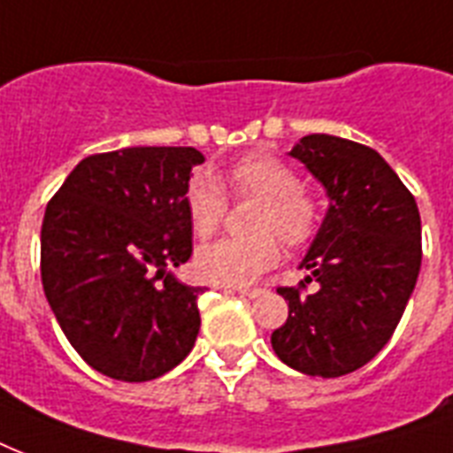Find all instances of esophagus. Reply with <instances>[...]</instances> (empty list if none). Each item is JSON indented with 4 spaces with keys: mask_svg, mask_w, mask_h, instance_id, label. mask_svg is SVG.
<instances>
[{
    "mask_svg": "<svg viewBox=\"0 0 453 453\" xmlns=\"http://www.w3.org/2000/svg\"><path fill=\"white\" fill-rule=\"evenodd\" d=\"M233 291H237V294H242V296H249V298H256L263 294L261 287H233Z\"/></svg>",
    "mask_w": 453,
    "mask_h": 453,
    "instance_id": "obj_1",
    "label": "esophagus"
}]
</instances>
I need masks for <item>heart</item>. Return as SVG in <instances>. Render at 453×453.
Masks as SVG:
<instances>
[{
	"mask_svg": "<svg viewBox=\"0 0 453 453\" xmlns=\"http://www.w3.org/2000/svg\"><path fill=\"white\" fill-rule=\"evenodd\" d=\"M223 183L237 199H258L249 237H227L202 247L195 268L206 282L247 284L282 258V244L305 247L322 226L319 199L301 188L298 171L270 152H251L230 164ZM185 211L197 237L206 240L220 227L227 211L223 188L211 173L199 171L185 185Z\"/></svg>",
	"mask_w": 453,
	"mask_h": 453,
	"instance_id": "heart-1",
	"label": "heart"
}]
</instances>
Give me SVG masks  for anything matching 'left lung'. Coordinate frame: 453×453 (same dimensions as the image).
Here are the masks:
<instances>
[{
	"label": "left lung",
	"instance_id": "left-lung-1",
	"mask_svg": "<svg viewBox=\"0 0 453 453\" xmlns=\"http://www.w3.org/2000/svg\"><path fill=\"white\" fill-rule=\"evenodd\" d=\"M289 155L324 185L329 211L301 263L320 289H277L289 317L270 343L291 369L336 379L376 357L400 324L421 270V216L407 185L366 145L310 134Z\"/></svg>",
	"mask_w": 453,
	"mask_h": 453
}]
</instances>
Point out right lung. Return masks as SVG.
Segmentation results:
<instances>
[{
  "mask_svg": "<svg viewBox=\"0 0 453 453\" xmlns=\"http://www.w3.org/2000/svg\"><path fill=\"white\" fill-rule=\"evenodd\" d=\"M195 148H124L81 159L46 204L42 284L60 329L103 376L143 383L180 365L197 298L171 275L192 254L185 185Z\"/></svg>",
  "mask_w": 453,
  "mask_h": 453,
  "instance_id": "right-lung-1",
  "label": "right lung"
}]
</instances>
